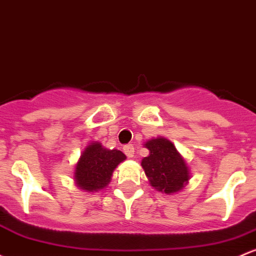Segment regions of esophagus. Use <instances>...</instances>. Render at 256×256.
Here are the masks:
<instances>
[{"label":"esophagus","instance_id":"1","mask_svg":"<svg viewBox=\"0 0 256 256\" xmlns=\"http://www.w3.org/2000/svg\"><path fill=\"white\" fill-rule=\"evenodd\" d=\"M122 150H124V153H125V156H128V158H134V148L132 144H126V146H124Z\"/></svg>","mask_w":256,"mask_h":256}]
</instances>
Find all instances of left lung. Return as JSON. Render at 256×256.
<instances>
[{"label":"left lung","mask_w":256,"mask_h":256,"mask_svg":"<svg viewBox=\"0 0 256 256\" xmlns=\"http://www.w3.org/2000/svg\"><path fill=\"white\" fill-rule=\"evenodd\" d=\"M146 148L150 150V156L142 159L141 165L152 186L168 194L182 190L190 180V172L175 146L159 137L146 142Z\"/></svg>","instance_id":"8db88e82"}]
</instances>
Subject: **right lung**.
Instances as JSON below:
<instances>
[{
  "instance_id": "1",
  "label": "right lung",
  "mask_w": 256,
  "mask_h": 256,
  "mask_svg": "<svg viewBox=\"0 0 256 256\" xmlns=\"http://www.w3.org/2000/svg\"><path fill=\"white\" fill-rule=\"evenodd\" d=\"M126 159L118 150H106L98 142L91 143L81 154L75 168V181L81 190H98L109 184L119 162Z\"/></svg>"
}]
</instances>
